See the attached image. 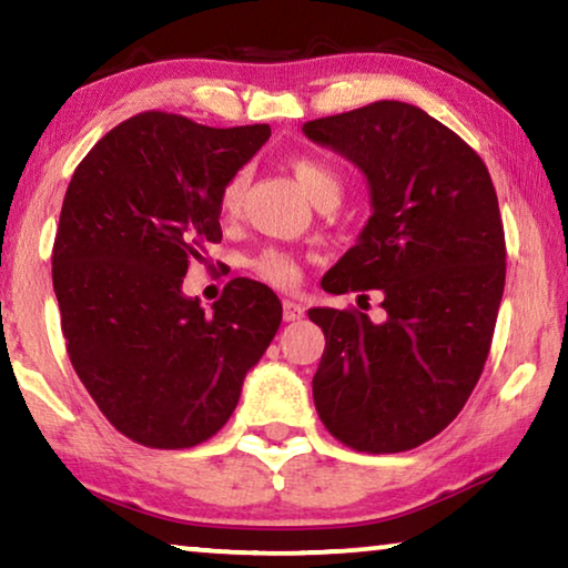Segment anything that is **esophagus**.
<instances>
[{"mask_svg": "<svg viewBox=\"0 0 568 568\" xmlns=\"http://www.w3.org/2000/svg\"><path fill=\"white\" fill-rule=\"evenodd\" d=\"M305 315V305L297 300H284V321H300Z\"/></svg>", "mask_w": 568, "mask_h": 568, "instance_id": "obj_1", "label": "esophagus"}]
</instances>
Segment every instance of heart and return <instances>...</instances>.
<instances>
[{
  "mask_svg": "<svg viewBox=\"0 0 568 568\" xmlns=\"http://www.w3.org/2000/svg\"><path fill=\"white\" fill-rule=\"evenodd\" d=\"M290 170L294 181L300 183V189L307 193V199L313 201L315 206L338 204L344 183H341V175L328 165V162L307 158V154H297V158L290 160ZM245 185L247 178L243 170H237L235 175H230L227 181H224L220 191V212L224 216L240 214L245 199ZM247 268H251L261 282L278 286V290H292V286L300 282V258L290 251H282V247H266V251L253 255V258L247 261Z\"/></svg>",
  "mask_w": 568,
  "mask_h": 568,
  "instance_id": "1",
  "label": "heart"
}]
</instances>
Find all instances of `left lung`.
I'll return each mask as SVG.
<instances>
[{
	"label": "left lung",
	"instance_id": "left-lung-1",
	"mask_svg": "<svg viewBox=\"0 0 568 568\" xmlns=\"http://www.w3.org/2000/svg\"><path fill=\"white\" fill-rule=\"evenodd\" d=\"M302 131L352 160L372 196L367 227L323 290H379L387 313L372 323L359 310H310L325 333L317 416L356 453H406L460 414L491 348L507 276L491 175L455 131L398 100Z\"/></svg>",
	"mask_w": 568,
	"mask_h": 568
}]
</instances>
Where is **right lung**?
Here are the masks:
<instances>
[{
	"label": "right lung",
	"instance_id": "obj_1",
	"mask_svg": "<svg viewBox=\"0 0 568 568\" xmlns=\"http://www.w3.org/2000/svg\"><path fill=\"white\" fill-rule=\"evenodd\" d=\"M271 136L144 111L108 131L69 183L53 240L67 354L103 416L154 449L227 424L247 369L282 323L268 286L232 278L212 313L183 294L220 243V191Z\"/></svg>",
	"mask_w": 568,
	"mask_h": 568
}]
</instances>
